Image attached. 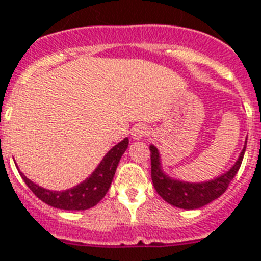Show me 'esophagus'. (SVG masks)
Instances as JSON below:
<instances>
[{
	"label": "esophagus",
	"mask_w": 261,
	"mask_h": 261,
	"mask_svg": "<svg viewBox=\"0 0 261 261\" xmlns=\"http://www.w3.org/2000/svg\"><path fill=\"white\" fill-rule=\"evenodd\" d=\"M149 134H150V128L145 126V124H137V126H134L133 131H131V135H133L134 139H142Z\"/></svg>",
	"instance_id": "1"
}]
</instances>
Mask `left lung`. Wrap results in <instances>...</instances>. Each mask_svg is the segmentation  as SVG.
Segmentation results:
<instances>
[{"label":"left lung","instance_id":"8db88e82","mask_svg":"<svg viewBox=\"0 0 261 261\" xmlns=\"http://www.w3.org/2000/svg\"><path fill=\"white\" fill-rule=\"evenodd\" d=\"M245 147H247V142H245V146H244L237 163L231 167L230 171H227L222 176L206 182H182L172 180L167 174L163 173L159 150L151 145L150 161L153 186L160 196L172 206H176L178 208H187V210H195L199 207L206 206L219 198L227 190V187L241 167Z\"/></svg>","mask_w":261,"mask_h":261}]
</instances>
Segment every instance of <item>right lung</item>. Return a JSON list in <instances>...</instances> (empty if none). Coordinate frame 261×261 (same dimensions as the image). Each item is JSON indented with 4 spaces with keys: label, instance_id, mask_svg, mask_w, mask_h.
<instances>
[{
    "label": "right lung",
    "instance_id": "add662e5",
    "mask_svg": "<svg viewBox=\"0 0 261 261\" xmlns=\"http://www.w3.org/2000/svg\"><path fill=\"white\" fill-rule=\"evenodd\" d=\"M127 146H128V138H124L122 142H119L107 153L100 165L96 168V171L90 174V177L70 190H44L28 180L22 173L21 177L28 188L48 206L61 208V210H88L90 207L96 206L106 196L119 161L122 159L123 153L126 151Z\"/></svg>",
    "mask_w": 261,
    "mask_h": 261
}]
</instances>
